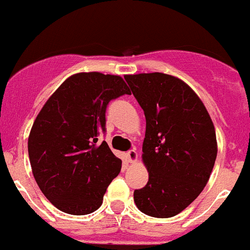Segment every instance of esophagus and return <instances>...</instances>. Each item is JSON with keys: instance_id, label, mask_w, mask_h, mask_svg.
<instances>
[{"instance_id": "34e87169", "label": "esophagus", "mask_w": 250, "mask_h": 250, "mask_svg": "<svg viewBox=\"0 0 250 250\" xmlns=\"http://www.w3.org/2000/svg\"><path fill=\"white\" fill-rule=\"evenodd\" d=\"M137 152H136V149H131V151L127 152V160L128 162H131V164H133V162L137 161Z\"/></svg>"}]
</instances>
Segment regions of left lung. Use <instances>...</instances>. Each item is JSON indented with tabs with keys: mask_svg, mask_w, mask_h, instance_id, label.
Listing matches in <instances>:
<instances>
[{
	"mask_svg": "<svg viewBox=\"0 0 250 250\" xmlns=\"http://www.w3.org/2000/svg\"><path fill=\"white\" fill-rule=\"evenodd\" d=\"M145 112L142 160L148 182L134 190L146 215L171 218L186 209L205 188L215 164V128L196 93L164 73L125 75Z\"/></svg>",
	"mask_w": 250,
	"mask_h": 250,
	"instance_id": "obj_1",
	"label": "left lung"
}]
</instances>
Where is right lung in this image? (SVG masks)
I'll return each mask as SVG.
<instances>
[{"instance_id": "1", "label": "right lung", "mask_w": 250, "mask_h": 250, "mask_svg": "<svg viewBox=\"0 0 250 250\" xmlns=\"http://www.w3.org/2000/svg\"><path fill=\"white\" fill-rule=\"evenodd\" d=\"M131 94L119 75L78 73L47 99L32 125L29 157L47 200L71 215L99 209L122 161L105 141V110L112 99Z\"/></svg>"}]
</instances>
